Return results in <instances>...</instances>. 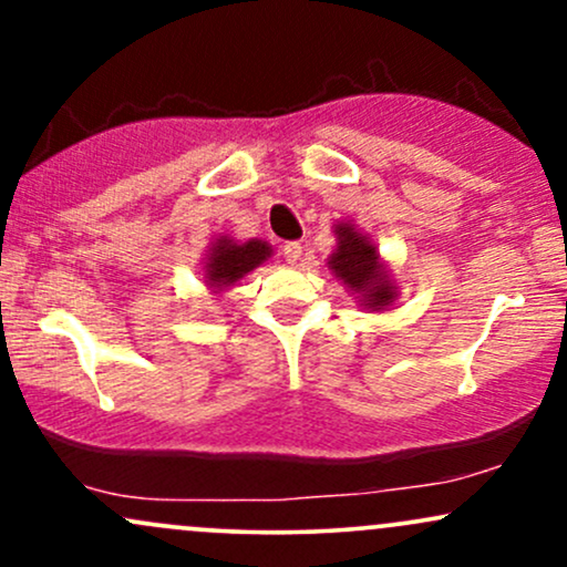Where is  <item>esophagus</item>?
Segmentation results:
<instances>
[{
  "mask_svg": "<svg viewBox=\"0 0 567 567\" xmlns=\"http://www.w3.org/2000/svg\"><path fill=\"white\" fill-rule=\"evenodd\" d=\"M282 256H285V261H288V264H298V261H301V256H303L301 243H285Z\"/></svg>",
  "mask_w": 567,
  "mask_h": 567,
  "instance_id": "obj_1",
  "label": "esophagus"
}]
</instances>
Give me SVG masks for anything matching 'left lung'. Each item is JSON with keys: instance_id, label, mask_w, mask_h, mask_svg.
I'll return each instance as SVG.
<instances>
[{"instance_id": "1", "label": "left lung", "mask_w": 567, "mask_h": 567, "mask_svg": "<svg viewBox=\"0 0 567 567\" xmlns=\"http://www.w3.org/2000/svg\"><path fill=\"white\" fill-rule=\"evenodd\" d=\"M336 237V252L328 258L333 275L357 292L360 306H365V309L381 311L392 306L396 288L389 269L381 264L375 245L368 237H362L351 224H338Z\"/></svg>"}]
</instances>
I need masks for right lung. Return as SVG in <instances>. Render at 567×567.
Masks as SVG:
<instances>
[{
  "label": "right lung",
  "instance_id": "obj_1",
  "mask_svg": "<svg viewBox=\"0 0 567 567\" xmlns=\"http://www.w3.org/2000/svg\"><path fill=\"white\" fill-rule=\"evenodd\" d=\"M271 256V247L264 239H247V243H234L229 237H220L213 243L205 264V282L213 290H226L250 275L256 266H261Z\"/></svg>",
  "mask_w": 567,
  "mask_h": 567
}]
</instances>
